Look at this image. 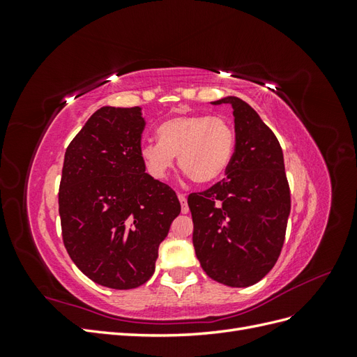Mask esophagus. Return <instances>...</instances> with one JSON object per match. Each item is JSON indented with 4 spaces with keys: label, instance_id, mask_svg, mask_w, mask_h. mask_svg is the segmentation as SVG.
Returning a JSON list of instances; mask_svg holds the SVG:
<instances>
[{
    "label": "esophagus",
    "instance_id": "1",
    "mask_svg": "<svg viewBox=\"0 0 357 357\" xmlns=\"http://www.w3.org/2000/svg\"><path fill=\"white\" fill-rule=\"evenodd\" d=\"M178 199H180V204H181V213L183 214L189 213V205H188L186 195H183V193H178Z\"/></svg>",
    "mask_w": 357,
    "mask_h": 357
}]
</instances>
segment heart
I'll use <instances>...</instances> for the list:
<instances>
[{
	"label": "heart",
	"instance_id": "heart-1",
	"mask_svg": "<svg viewBox=\"0 0 357 357\" xmlns=\"http://www.w3.org/2000/svg\"><path fill=\"white\" fill-rule=\"evenodd\" d=\"M159 142L139 147V158L150 176L164 180L178 156L180 168L198 185H210L229 168L235 152V132L220 116L185 114L160 123Z\"/></svg>",
	"mask_w": 357,
	"mask_h": 357
}]
</instances>
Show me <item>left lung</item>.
Returning a JSON list of instances; mask_svg holds the SVG:
<instances>
[{
  "mask_svg": "<svg viewBox=\"0 0 357 357\" xmlns=\"http://www.w3.org/2000/svg\"><path fill=\"white\" fill-rule=\"evenodd\" d=\"M231 104L235 152L226 178L188 198L193 247L210 278L231 287L252 286L271 271L282 253L290 213L283 150L245 101Z\"/></svg>",
  "mask_w": 357,
  "mask_h": 357,
  "instance_id": "left-lung-1",
  "label": "left lung"
}]
</instances>
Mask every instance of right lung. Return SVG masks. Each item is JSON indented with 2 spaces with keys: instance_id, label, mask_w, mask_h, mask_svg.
<instances>
[{
  "instance_id": "obj_1",
  "label": "right lung",
  "mask_w": 357,
  "mask_h": 357,
  "mask_svg": "<svg viewBox=\"0 0 357 357\" xmlns=\"http://www.w3.org/2000/svg\"><path fill=\"white\" fill-rule=\"evenodd\" d=\"M144 126L139 107H101L63 158V245L86 277L117 290L153 275L159 244L181 210L176 192L146 172L139 158Z\"/></svg>"
}]
</instances>
